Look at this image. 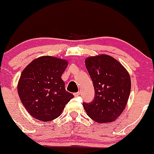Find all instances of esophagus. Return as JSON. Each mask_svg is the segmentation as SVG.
Listing matches in <instances>:
<instances>
[{
    "label": "esophagus",
    "instance_id": "obj_1",
    "mask_svg": "<svg viewBox=\"0 0 154 154\" xmlns=\"http://www.w3.org/2000/svg\"><path fill=\"white\" fill-rule=\"evenodd\" d=\"M80 94H81V92H76V93H74V96H75V97H79Z\"/></svg>",
    "mask_w": 154,
    "mask_h": 154
}]
</instances>
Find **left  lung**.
I'll use <instances>...</instances> for the list:
<instances>
[{
	"label": "left lung",
	"instance_id": "left-lung-1",
	"mask_svg": "<svg viewBox=\"0 0 154 154\" xmlns=\"http://www.w3.org/2000/svg\"><path fill=\"white\" fill-rule=\"evenodd\" d=\"M85 66L94 86L95 99L89 103H83L84 108L95 122H113L124 111L129 99V73L119 61L107 54L87 57Z\"/></svg>",
	"mask_w": 154,
	"mask_h": 154
}]
</instances>
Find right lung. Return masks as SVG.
<instances>
[{
  "instance_id": "add662e5",
  "label": "right lung",
  "mask_w": 154,
  "mask_h": 154,
  "mask_svg": "<svg viewBox=\"0 0 154 154\" xmlns=\"http://www.w3.org/2000/svg\"><path fill=\"white\" fill-rule=\"evenodd\" d=\"M67 66L66 59L42 56L22 71L17 91L23 105L33 118L42 122L54 120L73 98L61 78Z\"/></svg>"
}]
</instances>
